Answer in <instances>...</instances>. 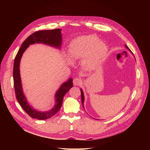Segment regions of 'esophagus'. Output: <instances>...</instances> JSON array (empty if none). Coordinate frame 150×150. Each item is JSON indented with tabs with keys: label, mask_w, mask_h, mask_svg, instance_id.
Returning a JSON list of instances; mask_svg holds the SVG:
<instances>
[{
	"label": "esophagus",
	"mask_w": 150,
	"mask_h": 150,
	"mask_svg": "<svg viewBox=\"0 0 150 150\" xmlns=\"http://www.w3.org/2000/svg\"><path fill=\"white\" fill-rule=\"evenodd\" d=\"M81 80L79 78H75L73 80V84L74 86H80L81 83Z\"/></svg>",
	"instance_id": "34e87169"
}]
</instances>
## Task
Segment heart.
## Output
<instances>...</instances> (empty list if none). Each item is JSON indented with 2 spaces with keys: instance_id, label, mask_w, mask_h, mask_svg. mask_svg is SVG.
<instances>
[{
  "instance_id": "heart-1",
  "label": "heart",
  "mask_w": 150,
  "mask_h": 150,
  "mask_svg": "<svg viewBox=\"0 0 150 150\" xmlns=\"http://www.w3.org/2000/svg\"><path fill=\"white\" fill-rule=\"evenodd\" d=\"M69 54L72 58H83V63L89 68H93L105 57L107 52L106 44L94 35L79 36L69 45Z\"/></svg>"
}]
</instances>
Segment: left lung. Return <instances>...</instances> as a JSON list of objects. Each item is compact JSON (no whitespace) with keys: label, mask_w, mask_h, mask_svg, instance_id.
Returning a JSON list of instances; mask_svg holds the SVG:
<instances>
[{"label":"left lung","mask_w":150,"mask_h":150,"mask_svg":"<svg viewBox=\"0 0 150 150\" xmlns=\"http://www.w3.org/2000/svg\"><path fill=\"white\" fill-rule=\"evenodd\" d=\"M125 47L129 50V48L128 47L127 45H125ZM81 102H82V104H83V103H84V93H83V91H82V89H81ZM83 107H84V106H83Z\"/></svg>","instance_id":"1"}]
</instances>
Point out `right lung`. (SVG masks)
<instances>
[{"instance_id": "1", "label": "right lung", "mask_w": 150, "mask_h": 150, "mask_svg": "<svg viewBox=\"0 0 150 150\" xmlns=\"http://www.w3.org/2000/svg\"><path fill=\"white\" fill-rule=\"evenodd\" d=\"M60 29L52 30H39L30 35L22 44L19 49L14 62L13 80L16 96L17 101L22 107L23 110L32 118L38 120H46L54 115L60 110L64 95L73 87V79L70 78L65 82L57 92L55 95L56 103L54 108L47 112H40L34 110L27 103L26 99L23 93L21 81L20 73V63L22 55L30 44L35 43H43L59 48L62 43V35Z\"/></svg>"}]
</instances>
